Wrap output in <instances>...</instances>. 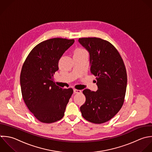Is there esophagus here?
Segmentation results:
<instances>
[{
  "mask_svg": "<svg viewBox=\"0 0 152 152\" xmlns=\"http://www.w3.org/2000/svg\"><path fill=\"white\" fill-rule=\"evenodd\" d=\"M73 92L75 94H80V93H81V91L78 90V89H73Z\"/></svg>",
  "mask_w": 152,
  "mask_h": 152,
  "instance_id": "obj_1",
  "label": "esophagus"
}]
</instances>
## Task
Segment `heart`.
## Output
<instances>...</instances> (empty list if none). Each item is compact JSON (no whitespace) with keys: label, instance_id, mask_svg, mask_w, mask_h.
<instances>
[{"label":"heart","instance_id":"1","mask_svg":"<svg viewBox=\"0 0 152 152\" xmlns=\"http://www.w3.org/2000/svg\"><path fill=\"white\" fill-rule=\"evenodd\" d=\"M86 53L85 50H83V49L78 48V49H77V50L75 51V54H80V53Z\"/></svg>","mask_w":152,"mask_h":152}]
</instances>
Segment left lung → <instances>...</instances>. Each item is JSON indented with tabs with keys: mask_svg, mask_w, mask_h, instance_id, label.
I'll use <instances>...</instances> for the list:
<instances>
[{
	"mask_svg": "<svg viewBox=\"0 0 152 152\" xmlns=\"http://www.w3.org/2000/svg\"><path fill=\"white\" fill-rule=\"evenodd\" d=\"M78 41L89 54L91 71L96 77L98 86L96 92L83 90L86 101L80 110L87 121L102 124L114 117L123 105L127 83L125 65L109 42L95 37Z\"/></svg>",
	"mask_w": 152,
	"mask_h": 152,
	"instance_id": "1",
	"label": "left lung"
}]
</instances>
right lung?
<instances>
[{"label":"right lung","mask_w":152,"mask_h":152,"mask_svg":"<svg viewBox=\"0 0 152 152\" xmlns=\"http://www.w3.org/2000/svg\"><path fill=\"white\" fill-rule=\"evenodd\" d=\"M74 39L55 38L38 44L30 52L22 67L20 84L23 101L39 121L52 123L61 120L73 89L54 83L58 60Z\"/></svg>","instance_id":"right-lung-1"}]
</instances>
